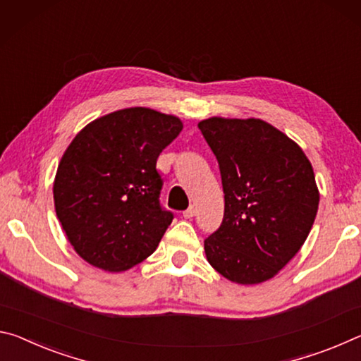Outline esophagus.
I'll return each mask as SVG.
<instances>
[{
    "instance_id": "obj_1",
    "label": "esophagus",
    "mask_w": 361,
    "mask_h": 361,
    "mask_svg": "<svg viewBox=\"0 0 361 361\" xmlns=\"http://www.w3.org/2000/svg\"><path fill=\"white\" fill-rule=\"evenodd\" d=\"M195 212H197V211H195L193 206H190V208L184 211V217H185V219H192V217L195 216Z\"/></svg>"
}]
</instances>
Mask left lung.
Instances as JSON below:
<instances>
[{
	"instance_id": "left-lung-1",
	"label": "left lung",
	"mask_w": 361,
	"mask_h": 361,
	"mask_svg": "<svg viewBox=\"0 0 361 361\" xmlns=\"http://www.w3.org/2000/svg\"><path fill=\"white\" fill-rule=\"evenodd\" d=\"M217 158L224 219L204 240L212 269L238 285L279 274L314 226L320 193L302 149L259 118L212 116L198 123Z\"/></svg>"
}]
</instances>
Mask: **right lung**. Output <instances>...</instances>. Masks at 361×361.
<instances>
[{"mask_svg":"<svg viewBox=\"0 0 361 361\" xmlns=\"http://www.w3.org/2000/svg\"><path fill=\"white\" fill-rule=\"evenodd\" d=\"M182 128L174 115L131 107L91 121L70 142L52 192L57 219L87 264L125 271L157 250L174 217L159 206L157 159Z\"/></svg>","mask_w":361,"mask_h":361,"instance_id":"obj_1","label":"right lung"}]
</instances>
